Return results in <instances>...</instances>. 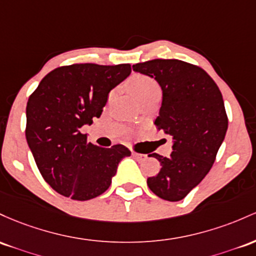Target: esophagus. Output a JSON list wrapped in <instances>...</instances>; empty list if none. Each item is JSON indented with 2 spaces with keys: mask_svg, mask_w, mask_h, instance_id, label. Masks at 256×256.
Wrapping results in <instances>:
<instances>
[{
  "mask_svg": "<svg viewBox=\"0 0 256 256\" xmlns=\"http://www.w3.org/2000/svg\"><path fill=\"white\" fill-rule=\"evenodd\" d=\"M133 157L136 158V160H144L148 158V156L144 154H138V152H133Z\"/></svg>",
  "mask_w": 256,
  "mask_h": 256,
  "instance_id": "1",
  "label": "esophagus"
}]
</instances>
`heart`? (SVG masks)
Returning a JSON list of instances; mask_svg holds the SVG:
<instances>
[{"instance_id": "b5f03b06", "label": "heart", "mask_w": 256, "mask_h": 256, "mask_svg": "<svg viewBox=\"0 0 256 256\" xmlns=\"http://www.w3.org/2000/svg\"><path fill=\"white\" fill-rule=\"evenodd\" d=\"M129 88L139 102L148 98L160 96V87L156 80L146 74H136L129 82Z\"/></svg>"}]
</instances>
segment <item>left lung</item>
<instances>
[{"label": "left lung", "mask_w": 256, "mask_h": 256, "mask_svg": "<svg viewBox=\"0 0 256 256\" xmlns=\"http://www.w3.org/2000/svg\"><path fill=\"white\" fill-rule=\"evenodd\" d=\"M133 70L160 83L163 100L154 126L174 139L170 156L151 154L160 169L148 185L162 200L178 202L204 179L216 158L228 130L222 96L206 71L179 59L138 62Z\"/></svg>", "instance_id": "obj_1"}]
</instances>
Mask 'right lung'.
<instances>
[{"mask_svg": "<svg viewBox=\"0 0 256 256\" xmlns=\"http://www.w3.org/2000/svg\"><path fill=\"white\" fill-rule=\"evenodd\" d=\"M130 64L64 65L46 74L28 98L25 136L44 182L62 196L88 200L111 185L124 145L105 148L81 128L102 116L110 90L130 74Z\"/></svg>", "mask_w": 256, "mask_h": 256, "instance_id": "obj_1", "label": "right lung"}]
</instances>
